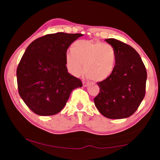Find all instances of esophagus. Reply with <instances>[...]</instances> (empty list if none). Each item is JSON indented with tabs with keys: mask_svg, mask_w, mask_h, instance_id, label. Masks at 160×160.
<instances>
[{
	"mask_svg": "<svg viewBox=\"0 0 160 160\" xmlns=\"http://www.w3.org/2000/svg\"><path fill=\"white\" fill-rule=\"evenodd\" d=\"M82 84H83V86H84V87H88L89 85H90V82H86V81H83Z\"/></svg>",
	"mask_w": 160,
	"mask_h": 160,
	"instance_id": "esophagus-1",
	"label": "esophagus"
}]
</instances>
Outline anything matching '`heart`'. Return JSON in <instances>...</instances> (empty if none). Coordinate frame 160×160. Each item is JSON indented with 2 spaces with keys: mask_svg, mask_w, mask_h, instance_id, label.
<instances>
[{
  "mask_svg": "<svg viewBox=\"0 0 160 160\" xmlns=\"http://www.w3.org/2000/svg\"><path fill=\"white\" fill-rule=\"evenodd\" d=\"M66 63L68 70L75 76H79L85 70L87 78L103 81L114 71L117 53L109 44L78 40L66 53Z\"/></svg>",
  "mask_w": 160,
  "mask_h": 160,
  "instance_id": "b5f03b06",
  "label": "heart"
}]
</instances>
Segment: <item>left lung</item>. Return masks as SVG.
<instances>
[{
	"instance_id": "8db88e82",
	"label": "left lung",
	"mask_w": 160,
	"mask_h": 160,
	"mask_svg": "<svg viewBox=\"0 0 160 160\" xmlns=\"http://www.w3.org/2000/svg\"><path fill=\"white\" fill-rule=\"evenodd\" d=\"M115 48L117 63L107 79L97 82L99 92L94 102L108 118L120 119L133 114L145 95L147 71L138 53L116 39H105Z\"/></svg>"
}]
</instances>
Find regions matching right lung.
<instances>
[{"label":"right lung","instance_id":"1","mask_svg":"<svg viewBox=\"0 0 160 160\" xmlns=\"http://www.w3.org/2000/svg\"><path fill=\"white\" fill-rule=\"evenodd\" d=\"M82 34L57 32L35 39L24 53L17 68L19 94L39 116H51L63 109L71 92L82 86L68 72L66 53Z\"/></svg>","mask_w":160,"mask_h":160}]
</instances>
